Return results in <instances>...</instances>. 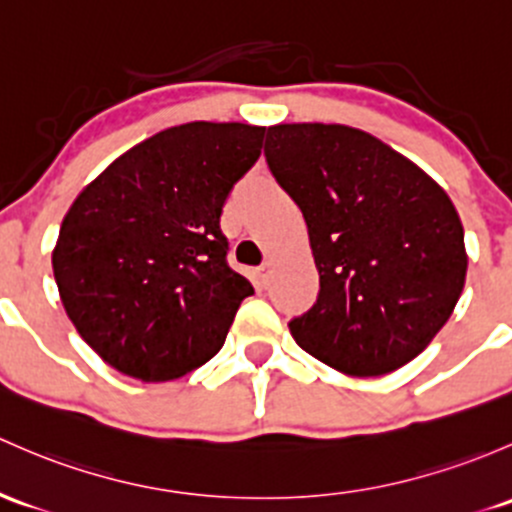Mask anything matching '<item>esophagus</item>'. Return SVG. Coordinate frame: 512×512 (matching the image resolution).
I'll return each mask as SVG.
<instances>
[{"mask_svg": "<svg viewBox=\"0 0 512 512\" xmlns=\"http://www.w3.org/2000/svg\"><path fill=\"white\" fill-rule=\"evenodd\" d=\"M252 277H255V284H260V287H267V282H270L272 277V262H262L260 267H257L255 272H252Z\"/></svg>", "mask_w": 512, "mask_h": 512, "instance_id": "obj_1", "label": "esophagus"}]
</instances>
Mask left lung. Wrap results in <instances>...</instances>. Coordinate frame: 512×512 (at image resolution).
Masks as SVG:
<instances>
[{"label": "left lung", "mask_w": 512, "mask_h": 512, "mask_svg": "<svg viewBox=\"0 0 512 512\" xmlns=\"http://www.w3.org/2000/svg\"><path fill=\"white\" fill-rule=\"evenodd\" d=\"M265 157L301 208L319 270V299L289 324L299 348L353 378L417 358L454 314L469 267L444 188L348 125H272Z\"/></svg>", "instance_id": "8db88e82"}]
</instances>
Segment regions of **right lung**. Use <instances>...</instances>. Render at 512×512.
Wrapping results in <instances>:
<instances>
[{
    "label": "right lung",
    "instance_id": "add662e5",
    "mask_svg": "<svg viewBox=\"0 0 512 512\" xmlns=\"http://www.w3.org/2000/svg\"><path fill=\"white\" fill-rule=\"evenodd\" d=\"M265 127L186 122L134 144L61 223L53 277L75 331L129 378L166 383L223 348L252 284L225 262L220 213Z\"/></svg>",
    "mask_w": 512,
    "mask_h": 512
}]
</instances>
